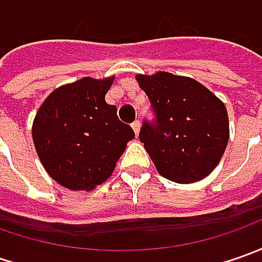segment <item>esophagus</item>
Returning <instances> with one entry per match:
<instances>
[{
  "instance_id": "34e87169",
  "label": "esophagus",
  "mask_w": 262,
  "mask_h": 262,
  "mask_svg": "<svg viewBox=\"0 0 262 262\" xmlns=\"http://www.w3.org/2000/svg\"><path fill=\"white\" fill-rule=\"evenodd\" d=\"M131 126H133V129H134V133H136V136H138V133H140V126H141V122H140V121H134V122L131 124Z\"/></svg>"
}]
</instances>
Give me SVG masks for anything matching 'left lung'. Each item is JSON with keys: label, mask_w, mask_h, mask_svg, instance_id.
Masks as SVG:
<instances>
[{"label": "left lung", "mask_w": 262, "mask_h": 262, "mask_svg": "<svg viewBox=\"0 0 262 262\" xmlns=\"http://www.w3.org/2000/svg\"><path fill=\"white\" fill-rule=\"evenodd\" d=\"M155 118L144 119V143L157 172L178 184L196 182L217 166L229 140L226 106L189 77L160 71L137 76Z\"/></svg>", "instance_id": "1"}]
</instances>
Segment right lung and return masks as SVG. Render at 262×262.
<instances>
[{"label": "right lung", "mask_w": 262, "mask_h": 262, "mask_svg": "<svg viewBox=\"0 0 262 262\" xmlns=\"http://www.w3.org/2000/svg\"><path fill=\"white\" fill-rule=\"evenodd\" d=\"M114 78H81L46 97L33 121V143L46 172L73 191H90L112 175L131 126L119 121L105 95Z\"/></svg>", "instance_id": "add662e5"}]
</instances>
